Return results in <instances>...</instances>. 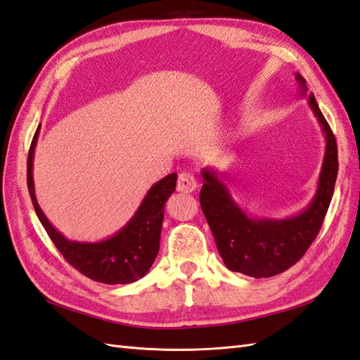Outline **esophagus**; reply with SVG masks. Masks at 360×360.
<instances>
[{
  "label": "esophagus",
  "mask_w": 360,
  "mask_h": 360,
  "mask_svg": "<svg viewBox=\"0 0 360 360\" xmlns=\"http://www.w3.org/2000/svg\"><path fill=\"white\" fill-rule=\"evenodd\" d=\"M198 188V181L191 173L184 172L178 178V190L182 193H191Z\"/></svg>",
  "instance_id": "34e87169"
}]
</instances>
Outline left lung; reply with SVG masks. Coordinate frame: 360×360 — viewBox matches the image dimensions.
<instances>
[{"label":"left lung","mask_w":360,"mask_h":360,"mask_svg":"<svg viewBox=\"0 0 360 360\" xmlns=\"http://www.w3.org/2000/svg\"><path fill=\"white\" fill-rule=\"evenodd\" d=\"M295 79L300 85V97H306V80L298 72H295ZM307 103L324 134L326 153L315 195L298 214L284 219L254 217L233 198L225 184L226 173L211 167L200 172L204 178L200 207L229 271L254 278H269L284 272L306 254L324 222L338 176V146L315 96L309 94Z\"/></svg>","instance_id":"1"}]
</instances>
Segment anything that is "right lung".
I'll use <instances>...</instances> for the list:
<instances>
[{
	"label": "right lung",
	"instance_id": "add662e5",
	"mask_svg": "<svg viewBox=\"0 0 360 360\" xmlns=\"http://www.w3.org/2000/svg\"><path fill=\"white\" fill-rule=\"evenodd\" d=\"M41 126L36 129L27 160V186L36 214L54 246L72 268L88 278L105 284H127L138 281L149 272L160 252V237L164 205L176 188V173H170L149 188L135 214L118 231L105 240H70L51 225L41 210L34 193L33 156Z\"/></svg>",
	"mask_w": 360,
	"mask_h": 360
}]
</instances>
